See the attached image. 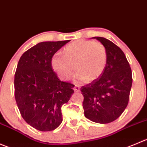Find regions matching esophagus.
<instances>
[{
	"label": "esophagus",
	"mask_w": 147,
	"mask_h": 147,
	"mask_svg": "<svg viewBox=\"0 0 147 147\" xmlns=\"http://www.w3.org/2000/svg\"><path fill=\"white\" fill-rule=\"evenodd\" d=\"M74 90H75V92H79L80 90V88L79 85H75V87H74Z\"/></svg>",
	"instance_id": "34e87169"
}]
</instances>
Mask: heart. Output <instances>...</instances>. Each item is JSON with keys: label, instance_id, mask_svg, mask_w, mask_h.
<instances>
[{"label": "heart", "instance_id": "heart-1", "mask_svg": "<svg viewBox=\"0 0 147 147\" xmlns=\"http://www.w3.org/2000/svg\"><path fill=\"white\" fill-rule=\"evenodd\" d=\"M51 63L54 70L64 80L70 79L76 69L77 83L92 82L100 78L105 69L107 51L99 42L78 40L65 48V55L55 53Z\"/></svg>", "mask_w": 147, "mask_h": 147}]
</instances>
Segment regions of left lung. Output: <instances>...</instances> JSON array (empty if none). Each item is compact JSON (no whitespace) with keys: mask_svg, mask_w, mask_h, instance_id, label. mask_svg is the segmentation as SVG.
<instances>
[{"mask_svg":"<svg viewBox=\"0 0 147 147\" xmlns=\"http://www.w3.org/2000/svg\"><path fill=\"white\" fill-rule=\"evenodd\" d=\"M95 39L105 46L107 63L100 78L81 88L87 119L98 123L116 120L126 108L132 85V72L123 51L103 37Z\"/></svg>","mask_w":147,"mask_h":147,"instance_id":"8db88e82","label":"left lung"}]
</instances>
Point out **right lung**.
I'll use <instances>...</instances> for the list:
<instances>
[{"label": "right lung", "mask_w": 147, "mask_h": 147, "mask_svg": "<svg viewBox=\"0 0 147 147\" xmlns=\"http://www.w3.org/2000/svg\"><path fill=\"white\" fill-rule=\"evenodd\" d=\"M69 42H40L24 52L17 65V105L25 121L41 131H53L61 124V108L74 92L75 85L61 81L51 63L52 56Z\"/></svg>", "instance_id": "1"}]
</instances>
